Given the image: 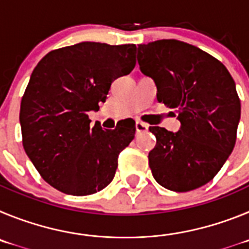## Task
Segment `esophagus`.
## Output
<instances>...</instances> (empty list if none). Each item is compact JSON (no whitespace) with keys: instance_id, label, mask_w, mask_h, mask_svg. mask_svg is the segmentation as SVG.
Masks as SVG:
<instances>
[{"instance_id":"34e87169","label":"esophagus","mask_w":249,"mask_h":249,"mask_svg":"<svg viewBox=\"0 0 249 249\" xmlns=\"http://www.w3.org/2000/svg\"><path fill=\"white\" fill-rule=\"evenodd\" d=\"M136 131L140 133V132H146L147 129H148V124H146V123H142V122H136Z\"/></svg>"}]
</instances>
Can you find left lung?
<instances>
[{
  "mask_svg": "<svg viewBox=\"0 0 249 249\" xmlns=\"http://www.w3.org/2000/svg\"><path fill=\"white\" fill-rule=\"evenodd\" d=\"M141 72L155 81L157 101L178 112L177 132L149 127L157 143L149 152L160 186L188 192L208 182L232 153L241 101L228 70L201 48L177 39L138 46Z\"/></svg>",
  "mask_w": 249,
  "mask_h": 249,
  "instance_id": "left-lung-1",
  "label": "left lung"
}]
</instances>
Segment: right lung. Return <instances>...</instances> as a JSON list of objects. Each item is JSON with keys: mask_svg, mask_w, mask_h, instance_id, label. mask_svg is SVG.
I'll return each instance as SVG.
<instances>
[{"mask_svg": "<svg viewBox=\"0 0 249 249\" xmlns=\"http://www.w3.org/2000/svg\"><path fill=\"white\" fill-rule=\"evenodd\" d=\"M136 45L81 42L51 51L31 74L22 97L23 148L42 178L67 195L87 196L112 182L120 152L136 127H91L89 111L111 83L136 66Z\"/></svg>", "mask_w": 249, "mask_h": 249, "instance_id": "1", "label": "right lung"}]
</instances>
